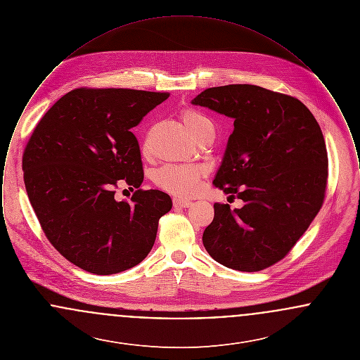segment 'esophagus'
I'll return each instance as SVG.
<instances>
[{"mask_svg":"<svg viewBox=\"0 0 360 360\" xmlns=\"http://www.w3.org/2000/svg\"><path fill=\"white\" fill-rule=\"evenodd\" d=\"M172 204H174V206H176V207H188V206L191 205V201L184 200V198H174Z\"/></svg>","mask_w":360,"mask_h":360,"instance_id":"34e87169","label":"esophagus"}]
</instances>
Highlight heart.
I'll return each mask as SVG.
<instances>
[{"instance_id": "heart-1", "label": "heart", "mask_w": 360, "mask_h": 360, "mask_svg": "<svg viewBox=\"0 0 360 360\" xmlns=\"http://www.w3.org/2000/svg\"><path fill=\"white\" fill-rule=\"evenodd\" d=\"M179 117L188 132L200 143L206 137L214 135V127L212 121L201 112L193 108H184L179 113ZM143 155H150V135H147L143 143ZM204 169L195 166H176L167 165L156 170L154 174V184L159 188L172 193L178 197H191L198 188L200 182L204 176Z\"/></svg>"}]
</instances>
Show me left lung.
<instances>
[{
	"label": "left lung",
	"mask_w": 360,
	"mask_h": 360,
	"mask_svg": "<svg viewBox=\"0 0 360 360\" xmlns=\"http://www.w3.org/2000/svg\"><path fill=\"white\" fill-rule=\"evenodd\" d=\"M191 103L235 119L213 185L244 201L214 204L202 243L228 269L254 273L290 252L326 198L321 128L300 100L255 85L209 87Z\"/></svg>",
	"instance_id": "obj_1"
}]
</instances>
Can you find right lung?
Listing matches in <instances>:
<instances>
[{"label": "right lung", "instance_id": "right-lung-1", "mask_svg": "<svg viewBox=\"0 0 360 360\" xmlns=\"http://www.w3.org/2000/svg\"><path fill=\"white\" fill-rule=\"evenodd\" d=\"M169 93L74 89L39 121L22 155L24 184L55 250L87 273L132 269L154 245L169 194L140 188L144 172L131 129ZM121 183L136 188L117 202Z\"/></svg>", "mask_w": 360, "mask_h": 360}]
</instances>
